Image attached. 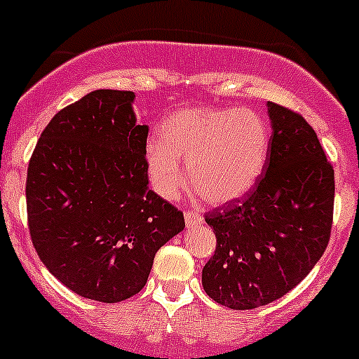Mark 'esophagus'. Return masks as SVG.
Masks as SVG:
<instances>
[{
	"mask_svg": "<svg viewBox=\"0 0 359 359\" xmlns=\"http://www.w3.org/2000/svg\"><path fill=\"white\" fill-rule=\"evenodd\" d=\"M184 217H186V222H187V226H191V224H200V222H203V217H201V213H198V212H193V210H187V212L184 213Z\"/></svg>",
	"mask_w": 359,
	"mask_h": 359,
	"instance_id": "esophagus-1",
	"label": "esophagus"
}]
</instances>
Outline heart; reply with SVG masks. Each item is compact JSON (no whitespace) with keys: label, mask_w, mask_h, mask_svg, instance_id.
I'll use <instances>...</instances> for the list:
<instances>
[{"label":"heart","mask_w":359,"mask_h":359,"mask_svg":"<svg viewBox=\"0 0 359 359\" xmlns=\"http://www.w3.org/2000/svg\"><path fill=\"white\" fill-rule=\"evenodd\" d=\"M271 135L259 112L238 107H191L170 116L159 140L146 144L151 187L175 200L189 186L210 205L233 203L255 187L266 168ZM180 162L188 166L185 179Z\"/></svg>","instance_id":"b5f03b06"}]
</instances>
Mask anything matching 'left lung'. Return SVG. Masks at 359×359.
Instances as JSON below:
<instances>
[{"mask_svg": "<svg viewBox=\"0 0 359 359\" xmlns=\"http://www.w3.org/2000/svg\"><path fill=\"white\" fill-rule=\"evenodd\" d=\"M266 168L241 200L208 212L215 253L203 267L206 295L229 309L281 299L316 266L330 241L335 179L313 126L267 102Z\"/></svg>", "mask_w": 359, "mask_h": 359, "instance_id": "1", "label": "left lung"}]
</instances>
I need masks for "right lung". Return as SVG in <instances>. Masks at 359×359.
<instances>
[{
    "instance_id": "add662e5",
    "label": "right lung",
    "mask_w": 359,
    "mask_h": 359,
    "mask_svg": "<svg viewBox=\"0 0 359 359\" xmlns=\"http://www.w3.org/2000/svg\"><path fill=\"white\" fill-rule=\"evenodd\" d=\"M135 93L95 90L57 112L34 147L25 200L46 269L85 299L114 304L146 285L154 255L186 227L149 189L147 125Z\"/></svg>"
}]
</instances>
